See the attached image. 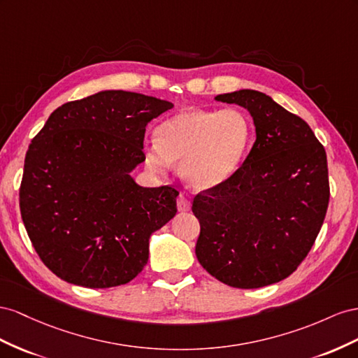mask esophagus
Wrapping results in <instances>:
<instances>
[{
	"label": "esophagus",
	"instance_id": "34e87169",
	"mask_svg": "<svg viewBox=\"0 0 358 358\" xmlns=\"http://www.w3.org/2000/svg\"><path fill=\"white\" fill-rule=\"evenodd\" d=\"M177 207H178V211H189L190 210V201L187 199L186 195H182V193H180L177 198Z\"/></svg>",
	"mask_w": 358,
	"mask_h": 358
}]
</instances>
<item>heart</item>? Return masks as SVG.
<instances>
[{
  "label": "heart",
  "instance_id": "obj_1",
  "mask_svg": "<svg viewBox=\"0 0 358 358\" xmlns=\"http://www.w3.org/2000/svg\"><path fill=\"white\" fill-rule=\"evenodd\" d=\"M249 141V117L237 108L182 109L157 127L156 144L145 147L144 162L157 173L180 163L187 186L211 190L236 172Z\"/></svg>",
  "mask_w": 358,
  "mask_h": 358
}]
</instances>
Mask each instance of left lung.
I'll use <instances>...</instances> for the list:
<instances>
[{"label":"left lung","instance_id":"left-lung-1","mask_svg":"<svg viewBox=\"0 0 358 358\" xmlns=\"http://www.w3.org/2000/svg\"><path fill=\"white\" fill-rule=\"evenodd\" d=\"M216 100L246 108L257 141L243 165L193 199L196 258L213 278L253 289L287 279L308 257L330 199L327 155L308 122L264 93Z\"/></svg>","mask_w":358,"mask_h":358}]
</instances>
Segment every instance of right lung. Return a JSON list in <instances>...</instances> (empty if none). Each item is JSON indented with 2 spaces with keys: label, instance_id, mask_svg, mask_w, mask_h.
Listing matches in <instances>:
<instances>
[{
  "label": "right lung",
  "instance_id": "right-lung-1",
  "mask_svg": "<svg viewBox=\"0 0 358 358\" xmlns=\"http://www.w3.org/2000/svg\"><path fill=\"white\" fill-rule=\"evenodd\" d=\"M173 105L108 90L55 109L28 147L19 207L28 237L59 279L85 288L129 283L151 234L177 213L178 190L142 187L145 127Z\"/></svg>",
  "mask_w": 358,
  "mask_h": 358
}]
</instances>
